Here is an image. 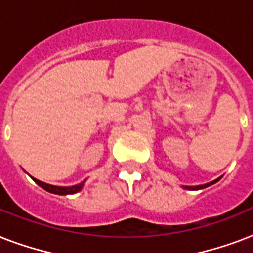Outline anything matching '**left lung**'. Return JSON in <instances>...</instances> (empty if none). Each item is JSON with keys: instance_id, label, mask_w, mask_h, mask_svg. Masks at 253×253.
Here are the masks:
<instances>
[{"instance_id": "left-lung-1", "label": "left lung", "mask_w": 253, "mask_h": 253, "mask_svg": "<svg viewBox=\"0 0 253 253\" xmlns=\"http://www.w3.org/2000/svg\"><path fill=\"white\" fill-rule=\"evenodd\" d=\"M216 181H218V180H215V181H211V182H209V184H205V185H198V186H185V189H189V190H197V189H204V188H206V186H210V185L215 184Z\"/></svg>"}]
</instances>
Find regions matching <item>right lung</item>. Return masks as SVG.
<instances>
[{
	"label": "right lung",
	"instance_id": "1",
	"mask_svg": "<svg viewBox=\"0 0 253 253\" xmlns=\"http://www.w3.org/2000/svg\"><path fill=\"white\" fill-rule=\"evenodd\" d=\"M34 181L37 182L41 188H43L44 190L49 193H53V194H60V196H65V194H73V193L80 192L81 188H83V185H84L85 181H83L81 184L75 185V186H55V185H49L45 184V182H42V181L37 180V178H34Z\"/></svg>",
	"mask_w": 253,
	"mask_h": 253
}]
</instances>
